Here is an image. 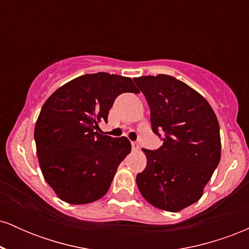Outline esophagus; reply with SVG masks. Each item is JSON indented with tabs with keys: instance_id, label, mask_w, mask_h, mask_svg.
I'll use <instances>...</instances> for the list:
<instances>
[{
	"instance_id": "1",
	"label": "esophagus",
	"mask_w": 249,
	"mask_h": 249,
	"mask_svg": "<svg viewBox=\"0 0 249 249\" xmlns=\"http://www.w3.org/2000/svg\"><path fill=\"white\" fill-rule=\"evenodd\" d=\"M131 145H132V150L133 151H138L139 148H141V146H139V144L137 142H132V144H131Z\"/></svg>"
}]
</instances>
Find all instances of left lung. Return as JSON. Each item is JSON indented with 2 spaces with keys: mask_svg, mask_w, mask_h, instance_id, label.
I'll list each match as a JSON object with an SVG mask.
<instances>
[{
  "mask_svg": "<svg viewBox=\"0 0 249 249\" xmlns=\"http://www.w3.org/2000/svg\"><path fill=\"white\" fill-rule=\"evenodd\" d=\"M151 110L152 131L160 137L158 150H145L147 164L137 174L146 201L178 212L201 198L221 156L220 128L213 108L199 92L168 75L133 78Z\"/></svg>",
  "mask_w": 249,
  "mask_h": 249,
  "instance_id": "8db88e82",
  "label": "left lung"
}]
</instances>
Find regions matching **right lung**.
<instances>
[{"instance_id":"add662e5","label":"right lung","mask_w":249,"mask_h":249,"mask_svg":"<svg viewBox=\"0 0 249 249\" xmlns=\"http://www.w3.org/2000/svg\"><path fill=\"white\" fill-rule=\"evenodd\" d=\"M123 92H139L128 77L88 73L62 85L42 107L35 126L39 166L59 199L90 204L105 196L131 152L126 137L97 132Z\"/></svg>"}]
</instances>
